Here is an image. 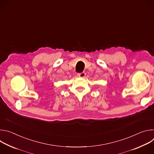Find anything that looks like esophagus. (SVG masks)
Instances as JSON below:
<instances>
[{
  "label": "esophagus",
  "mask_w": 154,
  "mask_h": 154,
  "mask_svg": "<svg viewBox=\"0 0 154 154\" xmlns=\"http://www.w3.org/2000/svg\"><path fill=\"white\" fill-rule=\"evenodd\" d=\"M77 75H78L79 77L83 78V77H85L86 74H85L84 72H81V73H79V74H77Z\"/></svg>",
  "instance_id": "1"
}]
</instances>
